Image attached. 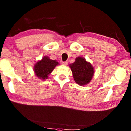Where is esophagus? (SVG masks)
<instances>
[{"label": "esophagus", "mask_w": 131, "mask_h": 131, "mask_svg": "<svg viewBox=\"0 0 131 131\" xmlns=\"http://www.w3.org/2000/svg\"><path fill=\"white\" fill-rule=\"evenodd\" d=\"M68 63V61H62V64L63 65H67Z\"/></svg>", "instance_id": "obj_1"}]
</instances>
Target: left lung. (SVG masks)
<instances>
[{
    "label": "left lung",
    "instance_id": "8db88e82",
    "mask_svg": "<svg viewBox=\"0 0 131 131\" xmlns=\"http://www.w3.org/2000/svg\"><path fill=\"white\" fill-rule=\"evenodd\" d=\"M75 81L80 85H84L90 82L94 73L91 64L84 58H76L75 61L70 65Z\"/></svg>",
    "mask_w": 131,
    "mask_h": 131
}]
</instances>
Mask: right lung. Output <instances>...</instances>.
<instances>
[{
    "label": "right lung",
    "instance_id": "1",
    "mask_svg": "<svg viewBox=\"0 0 131 131\" xmlns=\"http://www.w3.org/2000/svg\"><path fill=\"white\" fill-rule=\"evenodd\" d=\"M58 62L56 60H52L47 56H44L41 61L36 63L34 67L35 73L39 78L44 80L48 78Z\"/></svg>",
    "mask_w": 131,
    "mask_h": 131
}]
</instances>
